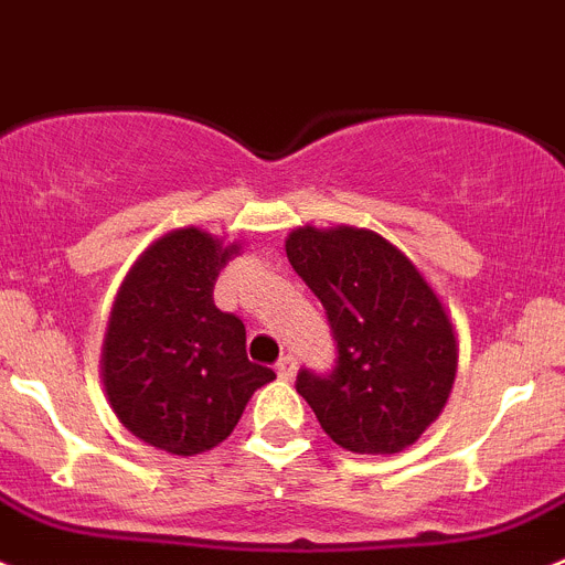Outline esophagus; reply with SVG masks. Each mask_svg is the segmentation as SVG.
Instances as JSON below:
<instances>
[{
	"instance_id": "1",
	"label": "esophagus",
	"mask_w": 565,
	"mask_h": 565,
	"mask_svg": "<svg viewBox=\"0 0 565 565\" xmlns=\"http://www.w3.org/2000/svg\"><path fill=\"white\" fill-rule=\"evenodd\" d=\"M295 369H298V363H295L292 354H281L276 363V374L281 380H292L295 377Z\"/></svg>"
}]
</instances>
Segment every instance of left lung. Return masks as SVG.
Instances as JSON below:
<instances>
[{
  "mask_svg": "<svg viewBox=\"0 0 565 565\" xmlns=\"http://www.w3.org/2000/svg\"><path fill=\"white\" fill-rule=\"evenodd\" d=\"M292 270L327 309L329 371L301 369L295 388L329 439L352 454H399L445 408L456 334L428 281L391 242L358 227H298Z\"/></svg>",
  "mask_w": 565,
  "mask_h": 565,
  "instance_id": "1",
  "label": "left lung"
}]
</instances>
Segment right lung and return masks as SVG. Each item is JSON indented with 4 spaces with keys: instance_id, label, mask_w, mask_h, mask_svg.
Segmentation results:
<instances>
[{
    "instance_id": "1",
    "label": "right lung",
    "mask_w": 565,
    "mask_h": 565,
    "mask_svg": "<svg viewBox=\"0 0 565 565\" xmlns=\"http://www.w3.org/2000/svg\"><path fill=\"white\" fill-rule=\"evenodd\" d=\"M236 253L196 227L169 233L137 262L111 309L106 394L126 428L166 454L220 445L253 391L276 377L247 360L245 323L213 303V284Z\"/></svg>"
}]
</instances>
